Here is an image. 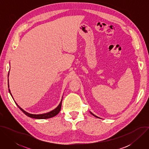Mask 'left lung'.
Wrapping results in <instances>:
<instances>
[{
	"label": "left lung",
	"mask_w": 149,
	"mask_h": 149,
	"mask_svg": "<svg viewBox=\"0 0 149 149\" xmlns=\"http://www.w3.org/2000/svg\"><path fill=\"white\" fill-rule=\"evenodd\" d=\"M91 114H92V115H93V116H95V117H97V118H98V117H97V116H95V115H94V114H93V113H91Z\"/></svg>",
	"instance_id": "8db88e82"
}]
</instances>
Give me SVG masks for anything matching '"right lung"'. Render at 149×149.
I'll return each instance as SVG.
<instances>
[{"instance_id": "obj_1", "label": "right lung", "mask_w": 149, "mask_h": 149, "mask_svg": "<svg viewBox=\"0 0 149 149\" xmlns=\"http://www.w3.org/2000/svg\"><path fill=\"white\" fill-rule=\"evenodd\" d=\"M9 76V75H8ZM8 87H9V85H8ZM9 93L11 95V93H10V90L9 89ZM62 100H61L60 104H59V105L58 106V107L54 110L48 113H45V114H29L27 112H26L25 111H24L23 109H21L19 106L16 103V104L17 105V107L19 108V109L22 111L25 115H26L27 116L31 117V118H36V119H47V118H51V117H53L54 116H55L56 115H57L60 110H61V105H62Z\"/></svg>"}]
</instances>
